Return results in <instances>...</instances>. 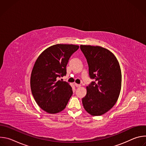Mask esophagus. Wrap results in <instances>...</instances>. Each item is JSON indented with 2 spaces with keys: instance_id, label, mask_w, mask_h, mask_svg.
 Listing matches in <instances>:
<instances>
[{
  "instance_id": "obj_1",
  "label": "esophagus",
  "mask_w": 146,
  "mask_h": 146,
  "mask_svg": "<svg viewBox=\"0 0 146 146\" xmlns=\"http://www.w3.org/2000/svg\"><path fill=\"white\" fill-rule=\"evenodd\" d=\"M74 86H75L76 87H81V85H80V84H77V83H74Z\"/></svg>"
}]
</instances>
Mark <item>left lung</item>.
I'll return each instance as SVG.
<instances>
[{
  "instance_id": "1",
  "label": "left lung",
  "mask_w": 146,
  "mask_h": 146,
  "mask_svg": "<svg viewBox=\"0 0 146 146\" xmlns=\"http://www.w3.org/2000/svg\"><path fill=\"white\" fill-rule=\"evenodd\" d=\"M80 49L87 59L90 77L94 80L87 87L82 105L91 115H101L114 106L119 97L122 81L119 62L103 47L81 45Z\"/></svg>"
}]
</instances>
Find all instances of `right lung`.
Listing matches in <instances>:
<instances>
[{"label":"right lung","mask_w":146,"mask_h":146,"mask_svg":"<svg viewBox=\"0 0 146 146\" xmlns=\"http://www.w3.org/2000/svg\"><path fill=\"white\" fill-rule=\"evenodd\" d=\"M79 48L58 44L46 49L37 58L31 77V88L38 106L50 114L63 110L73 94L69 83L58 80L66 74L71 55Z\"/></svg>","instance_id":"right-lung-1"}]
</instances>
